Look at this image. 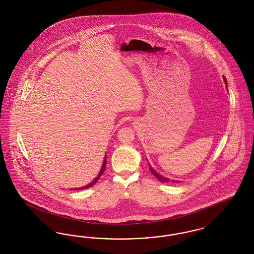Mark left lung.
Instances as JSON below:
<instances>
[{
  "instance_id": "left-lung-1",
  "label": "left lung",
  "mask_w": 254,
  "mask_h": 254,
  "mask_svg": "<svg viewBox=\"0 0 254 254\" xmlns=\"http://www.w3.org/2000/svg\"><path fill=\"white\" fill-rule=\"evenodd\" d=\"M224 80H225V83H226V85H227V79H226L225 77H224ZM149 170H150V171L152 172V174L157 178L158 181L162 182V183H179V182H180L177 181V180H170L169 178H166V177L160 175L157 171H155L150 166H149Z\"/></svg>"
}]
</instances>
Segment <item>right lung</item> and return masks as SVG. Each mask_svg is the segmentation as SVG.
<instances>
[{"label": "right lung", "instance_id": "right-lung-1", "mask_svg": "<svg viewBox=\"0 0 254 254\" xmlns=\"http://www.w3.org/2000/svg\"><path fill=\"white\" fill-rule=\"evenodd\" d=\"M106 164H107V156H105V159H104V163H103V166H102V169H101V170H100L99 174L97 175L96 178H95L93 181L91 182V183H89L88 185L85 186V187H82V188H79V189H75V190H85V189H88V188L92 187L93 185H95V184L97 183V181L99 180V178L101 177V175L104 173V171H105V169H106Z\"/></svg>", "mask_w": 254, "mask_h": 254}]
</instances>
